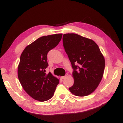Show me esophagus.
Listing matches in <instances>:
<instances>
[{"mask_svg":"<svg viewBox=\"0 0 123 123\" xmlns=\"http://www.w3.org/2000/svg\"><path fill=\"white\" fill-rule=\"evenodd\" d=\"M67 75H65V76H62V79H65V78H67Z\"/></svg>","mask_w":123,"mask_h":123,"instance_id":"obj_1","label":"esophagus"}]
</instances>
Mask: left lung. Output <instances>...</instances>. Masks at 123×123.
Masks as SVG:
<instances>
[{"label":"left lung","mask_w":123,"mask_h":123,"mask_svg":"<svg viewBox=\"0 0 123 123\" xmlns=\"http://www.w3.org/2000/svg\"><path fill=\"white\" fill-rule=\"evenodd\" d=\"M63 42L74 69V84L69 89L78 97L89 95L95 91L103 78L104 56L94 41L76 34H64Z\"/></svg>","instance_id":"1"}]
</instances>
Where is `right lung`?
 Listing matches in <instances>:
<instances>
[{
  "mask_svg": "<svg viewBox=\"0 0 123 123\" xmlns=\"http://www.w3.org/2000/svg\"><path fill=\"white\" fill-rule=\"evenodd\" d=\"M63 34L49 35L37 39L25 47L20 55L18 76L23 88L35 100H48L53 97L59 79L50 72L45 73L48 51L56 47Z\"/></svg>",
  "mask_w": 123,
  "mask_h": 123,
  "instance_id": "right-lung-1",
  "label": "right lung"
}]
</instances>
